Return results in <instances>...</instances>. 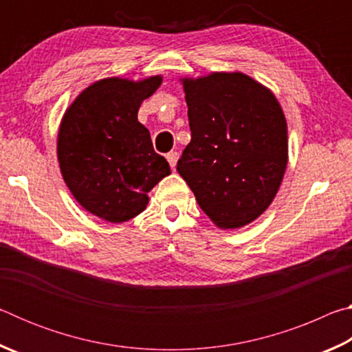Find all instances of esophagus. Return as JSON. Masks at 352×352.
<instances>
[{"instance_id":"1","label":"esophagus","mask_w":352,"mask_h":352,"mask_svg":"<svg viewBox=\"0 0 352 352\" xmlns=\"http://www.w3.org/2000/svg\"><path fill=\"white\" fill-rule=\"evenodd\" d=\"M168 162H169V164H170V168L172 169H175V166H177V162H178V152H169L168 153Z\"/></svg>"}]
</instances>
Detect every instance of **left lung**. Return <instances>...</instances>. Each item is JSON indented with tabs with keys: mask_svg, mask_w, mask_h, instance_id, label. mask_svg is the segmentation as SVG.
<instances>
[{
	"mask_svg": "<svg viewBox=\"0 0 352 352\" xmlns=\"http://www.w3.org/2000/svg\"><path fill=\"white\" fill-rule=\"evenodd\" d=\"M190 142L177 163L197 204L222 230L258 219L289 162L287 121L270 88L233 71L182 77Z\"/></svg>",
	"mask_w": 352,
	"mask_h": 352,
	"instance_id": "8db88e82",
	"label": "left lung"
}]
</instances>
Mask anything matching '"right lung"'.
<instances>
[{"mask_svg": "<svg viewBox=\"0 0 352 352\" xmlns=\"http://www.w3.org/2000/svg\"><path fill=\"white\" fill-rule=\"evenodd\" d=\"M163 76L141 80L104 77L69 104L57 133V160L65 183L83 210L110 223L138 216L148 192L170 174L138 121L142 100Z\"/></svg>", "mask_w": 352, "mask_h": 352, "instance_id": "obj_1", "label": "right lung"}]
</instances>
